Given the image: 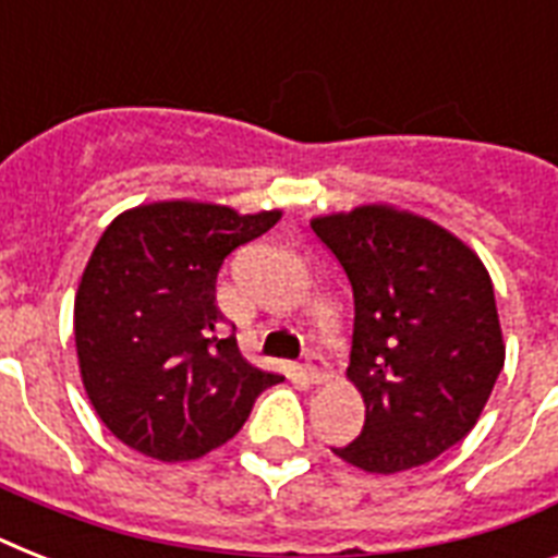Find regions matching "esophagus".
I'll return each mask as SVG.
<instances>
[{
  "label": "esophagus",
  "instance_id": "34e87169",
  "mask_svg": "<svg viewBox=\"0 0 558 558\" xmlns=\"http://www.w3.org/2000/svg\"><path fill=\"white\" fill-rule=\"evenodd\" d=\"M304 373L310 376V381H315V385H324V381H330V376H332L330 365H327V359H324L322 353H315V350H310V353H306Z\"/></svg>",
  "mask_w": 558,
  "mask_h": 558
}]
</instances>
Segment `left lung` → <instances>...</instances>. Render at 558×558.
<instances>
[{
    "mask_svg": "<svg viewBox=\"0 0 558 558\" xmlns=\"http://www.w3.org/2000/svg\"><path fill=\"white\" fill-rule=\"evenodd\" d=\"M353 287L348 379L365 399L350 466L393 475L460 442L504 367L493 278L460 236L393 205L315 217Z\"/></svg>",
    "mask_w": 558,
    "mask_h": 558,
    "instance_id": "8db88e82",
    "label": "left lung"
}]
</instances>
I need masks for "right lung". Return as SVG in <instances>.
Returning <instances> with one entry per match:
<instances>
[{"instance_id": "1", "label": "right lung", "mask_w": 558, "mask_h": 558, "mask_svg": "<svg viewBox=\"0 0 558 558\" xmlns=\"http://www.w3.org/2000/svg\"><path fill=\"white\" fill-rule=\"evenodd\" d=\"M278 219L168 199L100 234L74 295V348L95 414L124 446L161 463L202 458L283 381L243 359L217 306L222 260Z\"/></svg>"}]
</instances>
